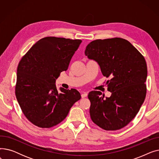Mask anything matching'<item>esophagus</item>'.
<instances>
[{"label":"esophagus","mask_w":159,"mask_h":159,"mask_svg":"<svg viewBox=\"0 0 159 159\" xmlns=\"http://www.w3.org/2000/svg\"><path fill=\"white\" fill-rule=\"evenodd\" d=\"M87 96H88V93H87V92H83V93H82V95H81L82 98H85V97H86Z\"/></svg>","instance_id":"34e87169"}]
</instances>
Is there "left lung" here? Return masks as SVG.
<instances>
[{
	"label": "left lung",
	"mask_w": 159,
	"mask_h": 159,
	"mask_svg": "<svg viewBox=\"0 0 159 159\" xmlns=\"http://www.w3.org/2000/svg\"><path fill=\"white\" fill-rule=\"evenodd\" d=\"M85 55L97 62L107 80L110 97L98 91L89 93L92 121L107 131L120 129L139 112L146 95L147 65L144 57L122 38L97 39L86 46Z\"/></svg>",
	"instance_id": "left-lung-1"
}]
</instances>
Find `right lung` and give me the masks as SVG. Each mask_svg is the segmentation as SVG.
<instances>
[{
	"label": "right lung",
	"instance_id": "right-lung-1",
	"mask_svg": "<svg viewBox=\"0 0 159 159\" xmlns=\"http://www.w3.org/2000/svg\"><path fill=\"white\" fill-rule=\"evenodd\" d=\"M82 40L55 37L41 39L19 63L15 95L29 121L42 128L61 122L81 96L75 89H57L55 81L68 68Z\"/></svg>",
	"mask_w": 159,
	"mask_h": 159
}]
</instances>
